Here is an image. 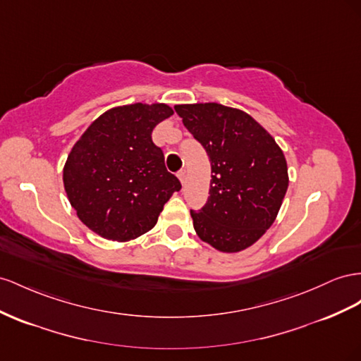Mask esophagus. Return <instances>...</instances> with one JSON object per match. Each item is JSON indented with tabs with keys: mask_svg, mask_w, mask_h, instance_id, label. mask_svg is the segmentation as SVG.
<instances>
[{
	"mask_svg": "<svg viewBox=\"0 0 361 361\" xmlns=\"http://www.w3.org/2000/svg\"><path fill=\"white\" fill-rule=\"evenodd\" d=\"M178 178H179L180 183L183 185V183H185V178H187V171H185V170H180V171L178 173Z\"/></svg>",
	"mask_w": 361,
	"mask_h": 361,
	"instance_id": "34e87169",
	"label": "esophagus"
}]
</instances>
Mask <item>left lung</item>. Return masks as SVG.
<instances>
[{"label":"left lung","mask_w":361,"mask_h":361,"mask_svg":"<svg viewBox=\"0 0 361 361\" xmlns=\"http://www.w3.org/2000/svg\"><path fill=\"white\" fill-rule=\"evenodd\" d=\"M183 126L211 161L209 197L191 211L202 241L226 253L245 250L274 225L288 188L287 161L262 126L219 103L176 104Z\"/></svg>","instance_id":"obj_1"}]
</instances>
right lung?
<instances>
[{
	"instance_id": "1",
	"label": "right lung",
	"mask_w": 361,
	"mask_h": 361,
	"mask_svg": "<svg viewBox=\"0 0 361 361\" xmlns=\"http://www.w3.org/2000/svg\"><path fill=\"white\" fill-rule=\"evenodd\" d=\"M171 115L164 103L116 106L102 114L68 154V200L83 225L100 237L130 241L149 232L180 190L152 141L157 124Z\"/></svg>"
}]
</instances>
